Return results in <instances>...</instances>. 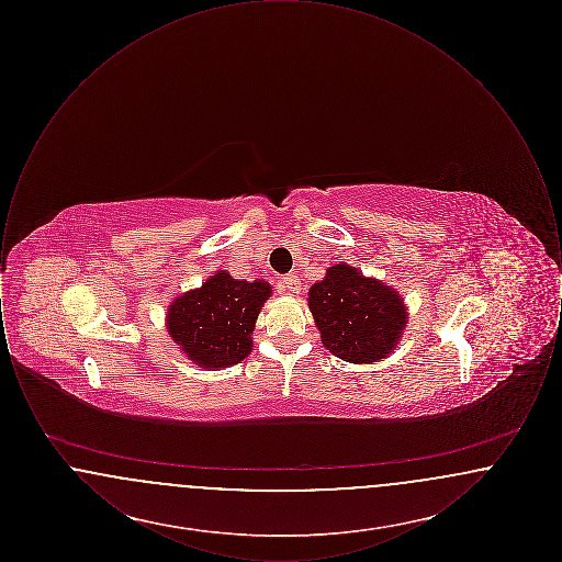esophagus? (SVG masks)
I'll return each mask as SVG.
<instances>
[{
  "instance_id": "esophagus-1",
  "label": "esophagus",
  "mask_w": 562,
  "mask_h": 562,
  "mask_svg": "<svg viewBox=\"0 0 562 562\" xmlns=\"http://www.w3.org/2000/svg\"><path fill=\"white\" fill-rule=\"evenodd\" d=\"M280 289L286 294H296L301 291V282H299V276L296 273H286L280 282Z\"/></svg>"
}]
</instances>
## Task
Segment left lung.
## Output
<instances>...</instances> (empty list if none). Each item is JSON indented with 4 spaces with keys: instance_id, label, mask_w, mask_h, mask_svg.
<instances>
[{
    "instance_id": "8db88e82",
    "label": "left lung",
    "mask_w": 562,
    "mask_h": 562,
    "mask_svg": "<svg viewBox=\"0 0 562 562\" xmlns=\"http://www.w3.org/2000/svg\"><path fill=\"white\" fill-rule=\"evenodd\" d=\"M310 310L324 348L353 364L385 358L406 324L404 303L394 289L344 263L326 269L324 280L310 289Z\"/></svg>"
}]
</instances>
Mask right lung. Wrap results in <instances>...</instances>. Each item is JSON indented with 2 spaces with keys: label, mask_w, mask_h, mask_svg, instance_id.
Instances as JSON below:
<instances>
[{
  "label": "right lung",
  "mask_w": 562,
  "mask_h": 562,
  "mask_svg": "<svg viewBox=\"0 0 562 562\" xmlns=\"http://www.w3.org/2000/svg\"><path fill=\"white\" fill-rule=\"evenodd\" d=\"M271 294L268 282L234 280L214 273L202 289L175 299L168 310V333L175 344L204 369H225L244 360L257 316Z\"/></svg>",
  "instance_id": "add662e5"
}]
</instances>
